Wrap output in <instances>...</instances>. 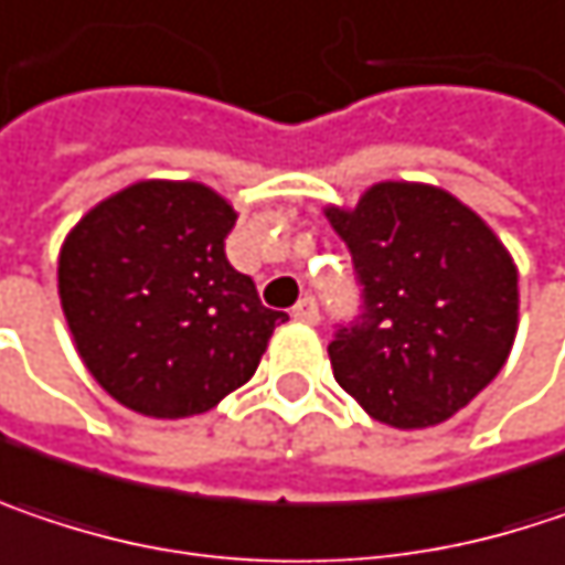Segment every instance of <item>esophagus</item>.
Instances as JSON below:
<instances>
[{
    "mask_svg": "<svg viewBox=\"0 0 565 565\" xmlns=\"http://www.w3.org/2000/svg\"><path fill=\"white\" fill-rule=\"evenodd\" d=\"M290 317H294L297 323H307V327H313V323H320V307H317V300H313V297H300V300L294 303Z\"/></svg>",
    "mask_w": 565,
    "mask_h": 565,
    "instance_id": "esophagus-1",
    "label": "esophagus"
}]
</instances>
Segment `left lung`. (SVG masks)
<instances>
[{
  "label": "left lung",
  "mask_w": 565,
  "mask_h": 565,
  "mask_svg": "<svg viewBox=\"0 0 565 565\" xmlns=\"http://www.w3.org/2000/svg\"><path fill=\"white\" fill-rule=\"evenodd\" d=\"M327 220L362 284V313L330 342L335 382L387 427L449 420L508 362L514 258L482 216L430 183H375Z\"/></svg>",
  "instance_id": "1"
}]
</instances>
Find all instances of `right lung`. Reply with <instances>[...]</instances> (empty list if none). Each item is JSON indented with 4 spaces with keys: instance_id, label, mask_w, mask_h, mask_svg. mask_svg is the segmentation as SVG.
<instances>
[{
    "instance_id": "add662e5",
    "label": "right lung",
    "mask_w": 565,
    "mask_h": 565,
    "mask_svg": "<svg viewBox=\"0 0 565 565\" xmlns=\"http://www.w3.org/2000/svg\"><path fill=\"white\" fill-rule=\"evenodd\" d=\"M230 203L193 180H138L61 245L57 290L89 375L135 414H206L287 320L226 258Z\"/></svg>"
}]
</instances>
